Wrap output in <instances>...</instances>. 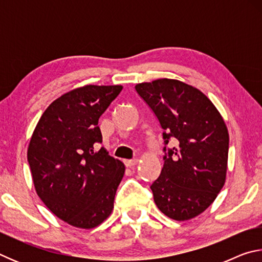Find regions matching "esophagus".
<instances>
[{
    "mask_svg": "<svg viewBox=\"0 0 262 262\" xmlns=\"http://www.w3.org/2000/svg\"><path fill=\"white\" fill-rule=\"evenodd\" d=\"M137 163H139V159H127V161H125V165L127 167H132L135 166Z\"/></svg>",
    "mask_w": 262,
    "mask_h": 262,
    "instance_id": "1",
    "label": "esophagus"
}]
</instances>
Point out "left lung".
<instances>
[{
	"instance_id": "left-lung-1",
	"label": "left lung",
	"mask_w": 262,
	"mask_h": 262,
	"mask_svg": "<svg viewBox=\"0 0 262 262\" xmlns=\"http://www.w3.org/2000/svg\"><path fill=\"white\" fill-rule=\"evenodd\" d=\"M163 129L164 165L150 188L164 215L176 221L205 211L227 178L229 133L215 105L199 89L178 79L161 78L135 85Z\"/></svg>"
}]
</instances>
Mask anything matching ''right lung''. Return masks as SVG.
<instances>
[{"label":"right lung","instance_id":"obj_1","mask_svg":"<svg viewBox=\"0 0 262 262\" xmlns=\"http://www.w3.org/2000/svg\"><path fill=\"white\" fill-rule=\"evenodd\" d=\"M121 85H85L62 95L35 126L28 162L35 192L45 206L73 227L92 229L113 210L123 163L98 149V120Z\"/></svg>","mask_w":262,"mask_h":262}]
</instances>
